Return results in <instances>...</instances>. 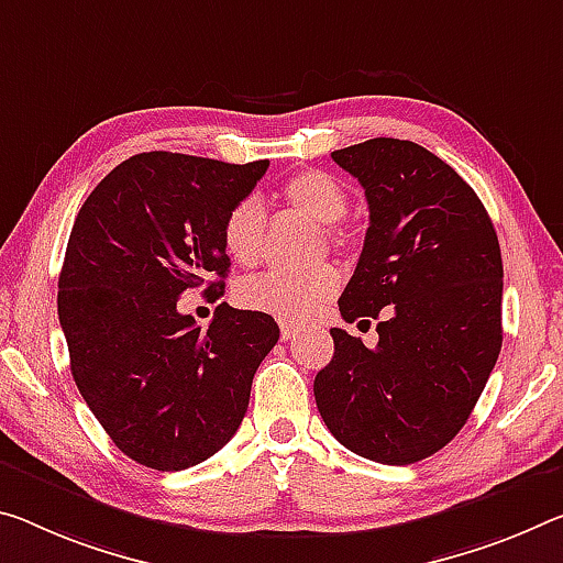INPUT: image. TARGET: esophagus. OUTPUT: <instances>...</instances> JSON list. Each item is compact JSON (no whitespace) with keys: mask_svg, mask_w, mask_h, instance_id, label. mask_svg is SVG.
<instances>
[{"mask_svg":"<svg viewBox=\"0 0 563 563\" xmlns=\"http://www.w3.org/2000/svg\"><path fill=\"white\" fill-rule=\"evenodd\" d=\"M298 335V328L290 325V323H280V338L283 341H292V338Z\"/></svg>","mask_w":563,"mask_h":563,"instance_id":"obj_1","label":"esophagus"}]
</instances>
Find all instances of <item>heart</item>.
I'll list each match as a JSON object with an SVG mask.
<instances>
[{
  "mask_svg": "<svg viewBox=\"0 0 563 563\" xmlns=\"http://www.w3.org/2000/svg\"><path fill=\"white\" fill-rule=\"evenodd\" d=\"M280 200L316 225H323V238L330 245L347 243L341 220L347 212V192L333 175L320 169H306L292 175L280 187ZM267 212L265 205L247 195L228 210L222 220V245L240 265L261 261L265 247ZM338 290V273L333 265L320 263L308 271H265L240 283L238 298L250 310L275 316L288 323H302L318 316Z\"/></svg>",
  "mask_w": 563,
  "mask_h": 563,
  "instance_id": "heart-1",
  "label": "heart"
}]
</instances>
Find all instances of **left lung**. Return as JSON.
<instances>
[{
	"label": "left lung",
	"mask_w": 563,
	"mask_h": 563,
	"mask_svg": "<svg viewBox=\"0 0 563 563\" xmlns=\"http://www.w3.org/2000/svg\"><path fill=\"white\" fill-rule=\"evenodd\" d=\"M330 157L371 210L338 308L347 323L389 310L376 347L330 328L316 404L345 449L408 466L453 441L501 353V247L471 185L416 142L373 137Z\"/></svg>",
	"instance_id": "8db88e82"
}]
</instances>
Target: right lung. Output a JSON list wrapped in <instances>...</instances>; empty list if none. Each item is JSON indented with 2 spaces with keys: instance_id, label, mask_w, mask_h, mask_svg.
Listing matches in <instances>:
<instances>
[{
  "instance_id": "add662e5",
  "label": "right lung",
  "mask_w": 563,
  "mask_h": 563,
  "mask_svg": "<svg viewBox=\"0 0 563 563\" xmlns=\"http://www.w3.org/2000/svg\"><path fill=\"white\" fill-rule=\"evenodd\" d=\"M267 165L142 153L77 212L57 292L69 368L112 443L142 466L183 471L220 451L278 343V323L257 310L220 302L205 330L177 310L205 284L222 296V220Z\"/></svg>"
}]
</instances>
